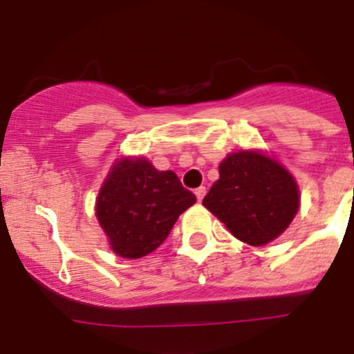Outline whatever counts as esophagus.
Instances as JSON below:
<instances>
[{
	"label": "esophagus",
	"instance_id": "34e87169",
	"mask_svg": "<svg viewBox=\"0 0 354 354\" xmlns=\"http://www.w3.org/2000/svg\"><path fill=\"white\" fill-rule=\"evenodd\" d=\"M204 195H205V187H198V188H195V197H197V201L201 202L202 198H204Z\"/></svg>",
	"mask_w": 354,
	"mask_h": 354
}]
</instances>
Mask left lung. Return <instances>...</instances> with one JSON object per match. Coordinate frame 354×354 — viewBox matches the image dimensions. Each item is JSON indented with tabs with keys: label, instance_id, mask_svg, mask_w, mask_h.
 Wrapping results in <instances>:
<instances>
[{
	"label": "left lung",
	"instance_id": "left-lung-1",
	"mask_svg": "<svg viewBox=\"0 0 354 354\" xmlns=\"http://www.w3.org/2000/svg\"><path fill=\"white\" fill-rule=\"evenodd\" d=\"M202 204L233 236L249 245H264L282 235L294 219L299 188L275 159L242 150L219 164V180Z\"/></svg>",
	"mask_w": 354,
	"mask_h": 354
}]
</instances>
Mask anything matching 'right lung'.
<instances>
[{"label":"right lung","mask_w":354,"mask_h":354,"mask_svg":"<svg viewBox=\"0 0 354 354\" xmlns=\"http://www.w3.org/2000/svg\"><path fill=\"white\" fill-rule=\"evenodd\" d=\"M195 201L173 171H157L143 157H124L102 185L97 218L112 250L138 259L167 239L178 216Z\"/></svg>","instance_id":"obj_1"}]
</instances>
